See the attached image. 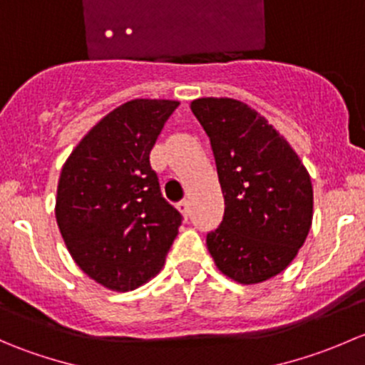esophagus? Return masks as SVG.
Wrapping results in <instances>:
<instances>
[{
  "label": "esophagus",
  "instance_id": "esophagus-1",
  "mask_svg": "<svg viewBox=\"0 0 365 365\" xmlns=\"http://www.w3.org/2000/svg\"><path fill=\"white\" fill-rule=\"evenodd\" d=\"M176 208H178L180 213H183V215H189V210H190V203L189 201H180L178 205H176Z\"/></svg>",
  "mask_w": 365,
  "mask_h": 365
}]
</instances>
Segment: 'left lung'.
<instances>
[{
  "label": "left lung",
  "mask_w": 365,
  "mask_h": 365,
  "mask_svg": "<svg viewBox=\"0 0 365 365\" xmlns=\"http://www.w3.org/2000/svg\"><path fill=\"white\" fill-rule=\"evenodd\" d=\"M215 155L224 219L206 237L215 267L259 284L297 257L312 224V183L284 135L256 109L227 97L190 102Z\"/></svg>",
  "instance_id": "left-lung-1"
}]
</instances>
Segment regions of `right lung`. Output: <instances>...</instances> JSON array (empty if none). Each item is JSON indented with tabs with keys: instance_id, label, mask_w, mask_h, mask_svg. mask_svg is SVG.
I'll return each mask as SVG.
<instances>
[{
	"instance_id": "add662e5",
	"label": "right lung",
	"mask_w": 365,
	"mask_h": 365,
	"mask_svg": "<svg viewBox=\"0 0 365 365\" xmlns=\"http://www.w3.org/2000/svg\"><path fill=\"white\" fill-rule=\"evenodd\" d=\"M178 101L134 98L106 114L61 169L56 222L77 267L111 292L155 277L182 215L160 196L150 152Z\"/></svg>"
}]
</instances>
